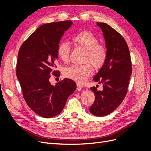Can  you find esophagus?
Listing matches in <instances>:
<instances>
[{
  "mask_svg": "<svg viewBox=\"0 0 151 151\" xmlns=\"http://www.w3.org/2000/svg\"><path fill=\"white\" fill-rule=\"evenodd\" d=\"M82 89V86L81 84H76V89H77L78 91H81Z\"/></svg>",
  "mask_w": 151,
  "mask_h": 151,
  "instance_id": "1",
  "label": "esophagus"
}]
</instances>
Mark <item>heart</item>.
Here are the masks:
<instances>
[{
    "mask_svg": "<svg viewBox=\"0 0 151 151\" xmlns=\"http://www.w3.org/2000/svg\"><path fill=\"white\" fill-rule=\"evenodd\" d=\"M73 42L76 45L86 50L82 65L75 64L66 67L63 70V75L77 82H84L91 75L93 68L98 69L104 65L107 58V50L102 45L99 44V40L95 35L89 31L81 32L74 36ZM70 51V45L62 41L57 47V54L63 62L69 60Z\"/></svg>",
    "mask_w": 151,
    "mask_h": 151,
    "instance_id": "heart-1",
    "label": "heart"
}]
</instances>
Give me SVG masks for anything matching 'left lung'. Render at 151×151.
<instances>
[{
    "instance_id": "1",
    "label": "left lung",
    "mask_w": 151,
    "mask_h": 151,
    "mask_svg": "<svg viewBox=\"0 0 151 151\" xmlns=\"http://www.w3.org/2000/svg\"><path fill=\"white\" fill-rule=\"evenodd\" d=\"M97 24L103 32L108 55L104 65L93 78L95 82L103 84V89L99 91L97 86L90 88L95 99L89 111L102 117L114 111L123 102L132 74V63L129 47L121 35L104 22Z\"/></svg>"
}]
</instances>
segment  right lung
<instances>
[{"label": "right lung", "mask_w": 151, "mask_h": 151, "mask_svg": "<svg viewBox=\"0 0 151 151\" xmlns=\"http://www.w3.org/2000/svg\"><path fill=\"white\" fill-rule=\"evenodd\" d=\"M73 24L71 21L51 22L41 25L22 44L19 50L16 75L22 95L35 113L45 118L55 117L65 106L69 96L76 88L69 78L51 85L50 74L58 58L57 47L64 32Z\"/></svg>", "instance_id": "add662e5"}]
</instances>
